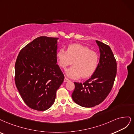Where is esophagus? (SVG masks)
Returning <instances> with one entry per match:
<instances>
[{
  "mask_svg": "<svg viewBox=\"0 0 134 134\" xmlns=\"http://www.w3.org/2000/svg\"><path fill=\"white\" fill-rule=\"evenodd\" d=\"M69 81H70V80L68 79L67 77H65V78H64V82H68Z\"/></svg>",
  "mask_w": 134,
  "mask_h": 134,
  "instance_id": "obj_1",
  "label": "esophagus"
}]
</instances>
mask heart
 Returning a JSON list of instances; mask_svg holds the SVG:
<instances>
[{
	"label": "heart",
	"mask_w": 134,
	"mask_h": 134,
	"mask_svg": "<svg viewBox=\"0 0 134 134\" xmlns=\"http://www.w3.org/2000/svg\"><path fill=\"white\" fill-rule=\"evenodd\" d=\"M56 57L59 66L63 69L70 66L73 62V66L67 70L66 73L68 77L75 79L81 76L83 79L92 76L99 62V55L96 52L78 43L69 45L67 51L59 49Z\"/></svg>",
	"instance_id": "b5f03b06"
}]
</instances>
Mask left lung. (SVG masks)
Wrapping results in <instances>:
<instances>
[{
  "instance_id": "obj_1",
  "label": "left lung",
  "mask_w": 134,
  "mask_h": 134,
  "mask_svg": "<svg viewBox=\"0 0 134 134\" xmlns=\"http://www.w3.org/2000/svg\"><path fill=\"white\" fill-rule=\"evenodd\" d=\"M100 51V62L96 72L85 82H74L73 100L85 107H92L104 101L113 87L117 63L110 47L96 41Z\"/></svg>"
}]
</instances>
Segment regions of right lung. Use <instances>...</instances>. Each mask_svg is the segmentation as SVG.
I'll use <instances>...</instances> for the list:
<instances>
[{"instance_id": "obj_1", "label": "right lung", "mask_w": 134, "mask_h": 134, "mask_svg": "<svg viewBox=\"0 0 134 134\" xmlns=\"http://www.w3.org/2000/svg\"><path fill=\"white\" fill-rule=\"evenodd\" d=\"M58 38L39 37L20 50L15 64V83L29 107L45 111L54 102L64 76L57 64Z\"/></svg>"}]
</instances>
